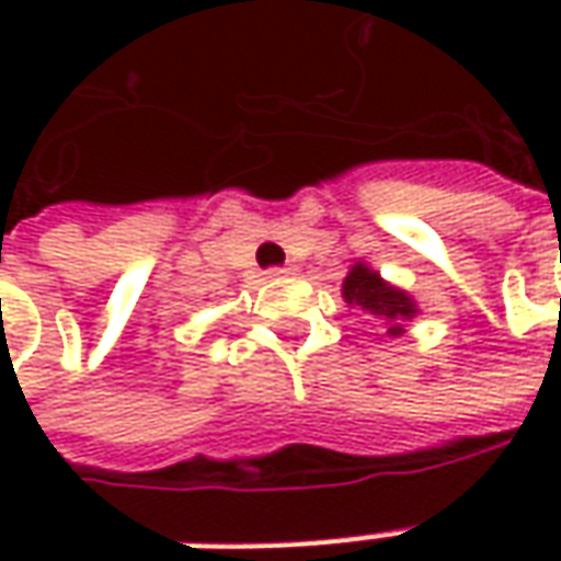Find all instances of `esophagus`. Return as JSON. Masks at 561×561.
I'll use <instances>...</instances> for the list:
<instances>
[{
    "instance_id": "34e87169",
    "label": "esophagus",
    "mask_w": 561,
    "mask_h": 561,
    "mask_svg": "<svg viewBox=\"0 0 561 561\" xmlns=\"http://www.w3.org/2000/svg\"><path fill=\"white\" fill-rule=\"evenodd\" d=\"M271 280H277V277H287V274H293V268H268L265 271Z\"/></svg>"
}]
</instances>
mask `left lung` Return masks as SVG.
Masks as SVG:
<instances>
[{"mask_svg": "<svg viewBox=\"0 0 561 561\" xmlns=\"http://www.w3.org/2000/svg\"><path fill=\"white\" fill-rule=\"evenodd\" d=\"M343 299L350 306L362 309V312L383 318L387 321V334L390 336L402 334L405 331L402 324L419 314V306H415V299L409 293L399 290L393 284H387L377 271L362 265V262H356L350 268V274H346V280H343Z\"/></svg>", "mask_w": 561, "mask_h": 561, "instance_id": "obj_1", "label": "left lung"}]
</instances>
